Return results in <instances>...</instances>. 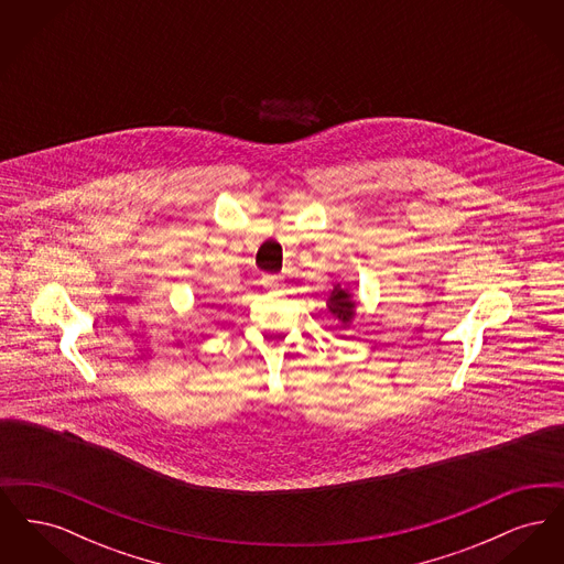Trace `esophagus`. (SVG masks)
Instances as JSON below:
<instances>
[{
	"instance_id": "1",
	"label": "esophagus",
	"mask_w": 564,
	"mask_h": 564,
	"mask_svg": "<svg viewBox=\"0 0 564 564\" xmlns=\"http://www.w3.org/2000/svg\"><path fill=\"white\" fill-rule=\"evenodd\" d=\"M260 283H262L267 290H272V288H276V283H279V276H276V274H262Z\"/></svg>"
}]
</instances>
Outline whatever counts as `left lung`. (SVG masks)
Masks as SVG:
<instances>
[{"label": "left lung", "instance_id": "obj_1", "mask_svg": "<svg viewBox=\"0 0 564 564\" xmlns=\"http://www.w3.org/2000/svg\"><path fill=\"white\" fill-rule=\"evenodd\" d=\"M352 308H355V302L350 300L349 292L343 288H336L329 297V311L338 315L343 322H349L352 317Z\"/></svg>", "mask_w": 564, "mask_h": 564}]
</instances>
